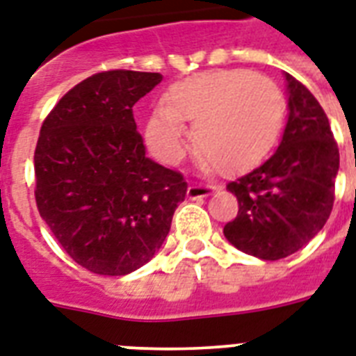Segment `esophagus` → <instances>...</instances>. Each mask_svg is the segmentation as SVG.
Listing matches in <instances>:
<instances>
[{"mask_svg":"<svg viewBox=\"0 0 356 356\" xmlns=\"http://www.w3.org/2000/svg\"><path fill=\"white\" fill-rule=\"evenodd\" d=\"M218 190V186L216 184H203V183H195V184H190L186 190V195L188 199H192V201H195V199H201V197H208L210 193L216 192Z\"/></svg>","mask_w":356,"mask_h":356,"instance_id":"1","label":"esophagus"}]
</instances>
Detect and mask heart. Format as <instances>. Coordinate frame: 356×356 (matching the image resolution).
<instances>
[{
	"mask_svg": "<svg viewBox=\"0 0 356 356\" xmlns=\"http://www.w3.org/2000/svg\"><path fill=\"white\" fill-rule=\"evenodd\" d=\"M285 100L273 80L245 69H219L173 83L153 109L146 140L164 163L184 155V122L192 124L197 155L219 173L258 164L278 137Z\"/></svg>",
	"mask_w": 356,
	"mask_h": 356,
	"instance_id": "heart-1",
	"label": "heart"
}]
</instances>
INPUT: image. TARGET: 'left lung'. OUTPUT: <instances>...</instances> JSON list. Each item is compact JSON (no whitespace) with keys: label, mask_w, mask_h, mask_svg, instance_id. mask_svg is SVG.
I'll return each instance as SVG.
<instances>
[{"label":"left lung","mask_w":356,"mask_h":356,"mask_svg":"<svg viewBox=\"0 0 356 356\" xmlns=\"http://www.w3.org/2000/svg\"><path fill=\"white\" fill-rule=\"evenodd\" d=\"M287 83V124L278 149L261 166L228 183L239 210L225 225L228 243L265 259L298 252L323 228L333 210L340 155L327 115L303 83Z\"/></svg>","instance_id":"8db88e82"}]
</instances>
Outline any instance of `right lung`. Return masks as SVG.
Returning a JSON list of instances; mask_svg holds the SVG:
<instances>
[{"mask_svg": "<svg viewBox=\"0 0 356 356\" xmlns=\"http://www.w3.org/2000/svg\"><path fill=\"white\" fill-rule=\"evenodd\" d=\"M161 73L106 71L74 86L49 113L34 152L36 204L83 268L126 276L159 252L179 203L181 173L146 157L133 106Z\"/></svg>", "mask_w": 356, "mask_h": 356, "instance_id": "obj_1", "label": "right lung"}]
</instances>
